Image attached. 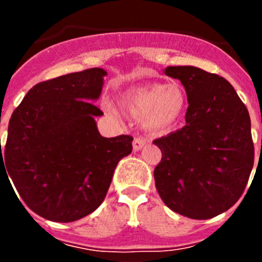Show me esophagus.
I'll return each instance as SVG.
<instances>
[{
    "instance_id": "34e87169",
    "label": "esophagus",
    "mask_w": 262,
    "mask_h": 262,
    "mask_svg": "<svg viewBox=\"0 0 262 262\" xmlns=\"http://www.w3.org/2000/svg\"><path fill=\"white\" fill-rule=\"evenodd\" d=\"M144 144H145V140H144V139H142V138H135V139H134V142H133L134 151H135V152L140 151V149H142V148L144 147Z\"/></svg>"
}]
</instances>
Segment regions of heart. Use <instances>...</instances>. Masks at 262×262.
<instances>
[{"label": "heart", "instance_id": "obj_1", "mask_svg": "<svg viewBox=\"0 0 262 262\" xmlns=\"http://www.w3.org/2000/svg\"><path fill=\"white\" fill-rule=\"evenodd\" d=\"M120 106L148 133L163 135L174 128L186 108V94L177 84H151L124 92Z\"/></svg>", "mask_w": 262, "mask_h": 262}]
</instances>
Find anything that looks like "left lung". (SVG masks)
<instances>
[{"mask_svg":"<svg viewBox=\"0 0 262 262\" xmlns=\"http://www.w3.org/2000/svg\"><path fill=\"white\" fill-rule=\"evenodd\" d=\"M181 81L189 107L186 124L156 139L163 159L155 184L169 209L190 219H210L231 209L253 168L251 118L232 85L191 66L168 67Z\"/></svg>","mask_w":262,"mask_h":262,"instance_id":"obj_1","label":"left lung"}]
</instances>
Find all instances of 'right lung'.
<instances>
[{"label": "right lung", "mask_w": 262, "mask_h": 262, "mask_svg": "<svg viewBox=\"0 0 262 262\" xmlns=\"http://www.w3.org/2000/svg\"><path fill=\"white\" fill-rule=\"evenodd\" d=\"M106 75L92 68L39 82L10 118L0 170L48 221L69 223L98 209L118 163L133 151L131 136L103 138L97 128L103 113L93 102Z\"/></svg>", "instance_id": "1"}]
</instances>
